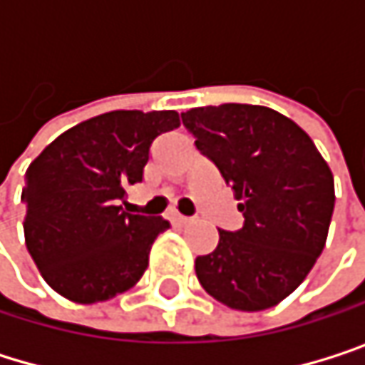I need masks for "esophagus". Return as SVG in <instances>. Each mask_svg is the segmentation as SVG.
<instances>
[{"label": "esophagus", "instance_id": "obj_1", "mask_svg": "<svg viewBox=\"0 0 365 365\" xmlns=\"http://www.w3.org/2000/svg\"><path fill=\"white\" fill-rule=\"evenodd\" d=\"M171 220H173L175 224H180V226H183V224H190V222H192V217L182 215V213H173V215H171Z\"/></svg>", "mask_w": 365, "mask_h": 365}]
</instances>
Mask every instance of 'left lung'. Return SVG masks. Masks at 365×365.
I'll return each mask as SVG.
<instances>
[{"label": "left lung", "instance_id": "left-lung-1", "mask_svg": "<svg viewBox=\"0 0 365 365\" xmlns=\"http://www.w3.org/2000/svg\"><path fill=\"white\" fill-rule=\"evenodd\" d=\"M182 122L235 190L245 217L243 228L220 230L217 247L196 257V277L230 309H270L324 252L336 200L328 163L296 122L270 108H194Z\"/></svg>", "mask_w": 365, "mask_h": 365}]
</instances>
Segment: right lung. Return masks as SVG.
<instances>
[{
    "mask_svg": "<svg viewBox=\"0 0 365 365\" xmlns=\"http://www.w3.org/2000/svg\"><path fill=\"white\" fill-rule=\"evenodd\" d=\"M178 126V111L101 113L65 130L29 165L25 243L54 292L93 304L141 279L154 239L171 224L126 213L120 200L143 182L154 139Z\"/></svg>",
    "mask_w": 365,
    "mask_h": 365,
    "instance_id": "right-lung-1",
    "label": "right lung"
}]
</instances>
